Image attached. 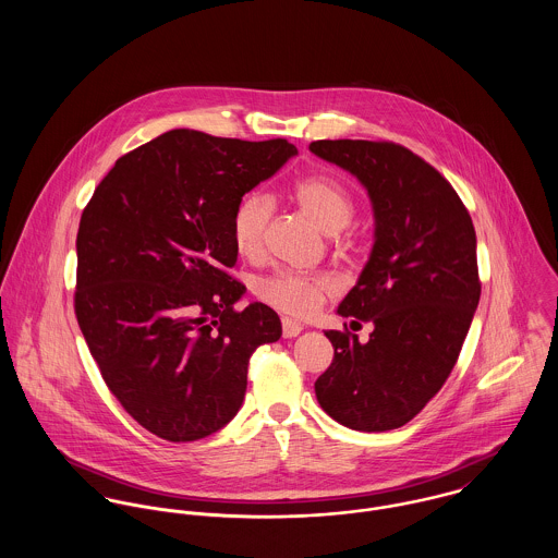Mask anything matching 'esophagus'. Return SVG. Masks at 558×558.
Here are the masks:
<instances>
[{
	"mask_svg": "<svg viewBox=\"0 0 558 558\" xmlns=\"http://www.w3.org/2000/svg\"><path fill=\"white\" fill-rule=\"evenodd\" d=\"M281 328H283V337H286V339H292V337L301 335L303 324H299V322H294V319L283 318L281 319Z\"/></svg>",
	"mask_w": 558,
	"mask_h": 558,
	"instance_id": "esophagus-1",
	"label": "esophagus"
}]
</instances>
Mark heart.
<instances>
[{
	"instance_id": "obj_1",
	"label": "heart",
	"mask_w": 558,
	"mask_h": 558,
	"mask_svg": "<svg viewBox=\"0 0 558 558\" xmlns=\"http://www.w3.org/2000/svg\"><path fill=\"white\" fill-rule=\"evenodd\" d=\"M292 199L319 230L328 234L343 230L356 213V204L348 186L324 173L301 178L292 186ZM272 213L275 204L266 193L253 191L240 199L232 219V234L244 257L257 259L264 255ZM339 242V246H345V240ZM332 292L335 283L330 277L296 272H279L262 281L257 288V294L266 303L296 318L314 316L326 301V296H330Z\"/></svg>"
}]
</instances>
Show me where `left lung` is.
<instances>
[{
  "mask_svg": "<svg viewBox=\"0 0 558 558\" xmlns=\"http://www.w3.org/2000/svg\"><path fill=\"white\" fill-rule=\"evenodd\" d=\"M310 150L359 178L376 219L369 259L337 310L374 330L367 343L324 332L335 356L316 398L350 429H396L442 389L471 328L481 296L473 219L456 189L399 144L319 140Z\"/></svg>",
  "mask_w": 558,
  "mask_h": 558,
  "instance_id": "obj_1",
  "label": "left lung"
}]
</instances>
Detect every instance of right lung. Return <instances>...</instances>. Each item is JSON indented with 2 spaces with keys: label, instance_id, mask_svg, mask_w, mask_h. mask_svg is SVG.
Wrapping results in <instances>:
<instances>
[{
  "label": "right lung",
  "instance_id": "obj_1",
  "mask_svg": "<svg viewBox=\"0 0 558 558\" xmlns=\"http://www.w3.org/2000/svg\"><path fill=\"white\" fill-rule=\"evenodd\" d=\"M299 150L175 129L120 157L77 232L75 314L109 391L148 432L191 442L226 427L251 354L281 337L228 270L244 193Z\"/></svg>",
  "mask_w": 558,
  "mask_h": 558
}]
</instances>
